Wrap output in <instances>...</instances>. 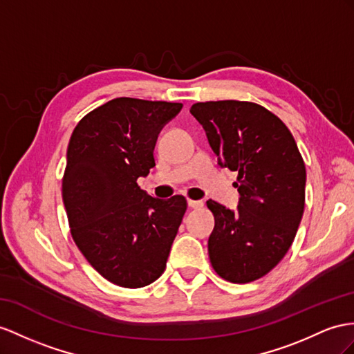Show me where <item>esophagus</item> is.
<instances>
[{"label":"esophagus","mask_w":354,"mask_h":354,"mask_svg":"<svg viewBox=\"0 0 354 354\" xmlns=\"http://www.w3.org/2000/svg\"><path fill=\"white\" fill-rule=\"evenodd\" d=\"M188 206L192 207V209H198V207L203 206V202H201V201H193V198H188Z\"/></svg>","instance_id":"esophagus-1"}]
</instances>
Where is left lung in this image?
<instances>
[{"mask_svg":"<svg viewBox=\"0 0 354 354\" xmlns=\"http://www.w3.org/2000/svg\"><path fill=\"white\" fill-rule=\"evenodd\" d=\"M189 112L218 165L238 171V211L206 203L215 218L207 241L211 265L225 281L251 283L292 247L305 207L304 158L286 124L257 103L220 100L196 103Z\"/></svg>","mask_w":354,"mask_h":354,"instance_id":"1","label":"left lung"}]
</instances>
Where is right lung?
Listing matches in <instances>:
<instances>
[{
  "mask_svg": "<svg viewBox=\"0 0 354 354\" xmlns=\"http://www.w3.org/2000/svg\"><path fill=\"white\" fill-rule=\"evenodd\" d=\"M183 104L120 97L86 113L67 148L62 176L70 233L88 263L111 283L139 288L165 272L187 211L138 185L156 166L158 133Z\"/></svg>",
  "mask_w": 354,
  "mask_h": 354,
  "instance_id": "1",
  "label": "right lung"
}]
</instances>
